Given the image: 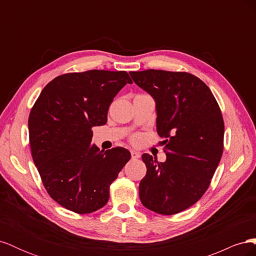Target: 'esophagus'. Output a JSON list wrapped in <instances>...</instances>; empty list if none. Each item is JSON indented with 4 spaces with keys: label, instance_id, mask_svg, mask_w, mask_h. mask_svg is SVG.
I'll return each instance as SVG.
<instances>
[{
    "label": "esophagus",
    "instance_id": "esophagus-1",
    "mask_svg": "<svg viewBox=\"0 0 256 256\" xmlns=\"http://www.w3.org/2000/svg\"><path fill=\"white\" fill-rule=\"evenodd\" d=\"M130 152H131V158H132V159H138V158H140V157H141V154L138 152L131 150Z\"/></svg>",
    "mask_w": 256,
    "mask_h": 256
}]
</instances>
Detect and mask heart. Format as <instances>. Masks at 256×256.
<instances>
[{
	"instance_id": "heart-1",
	"label": "heart",
	"mask_w": 256,
	"mask_h": 256,
	"mask_svg": "<svg viewBox=\"0 0 256 256\" xmlns=\"http://www.w3.org/2000/svg\"><path fill=\"white\" fill-rule=\"evenodd\" d=\"M140 140H141V136H138V134H136V136H132V142H134V143H138V142H140Z\"/></svg>"
}]
</instances>
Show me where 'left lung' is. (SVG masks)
<instances>
[{
    "label": "left lung",
    "mask_w": 256,
    "mask_h": 256,
    "mask_svg": "<svg viewBox=\"0 0 256 256\" xmlns=\"http://www.w3.org/2000/svg\"><path fill=\"white\" fill-rule=\"evenodd\" d=\"M131 78L156 102L157 132L166 160L148 154L138 186L142 204L160 214L189 208L208 189L223 152L224 122L212 90L188 72L148 69L130 72Z\"/></svg>",
    "instance_id": "left-lung-1"
}]
</instances>
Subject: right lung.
Segmentation results:
<instances>
[{
    "label": "right lung",
    "mask_w": 256,
    "mask_h": 256,
    "mask_svg": "<svg viewBox=\"0 0 256 256\" xmlns=\"http://www.w3.org/2000/svg\"><path fill=\"white\" fill-rule=\"evenodd\" d=\"M132 80L126 72L88 70L56 76L42 90L28 116L34 164L49 196L76 214H90L109 200L110 184L131 154L90 144L92 127L106 125L118 92Z\"/></svg>",
    "instance_id": "obj_1"
}]
</instances>
